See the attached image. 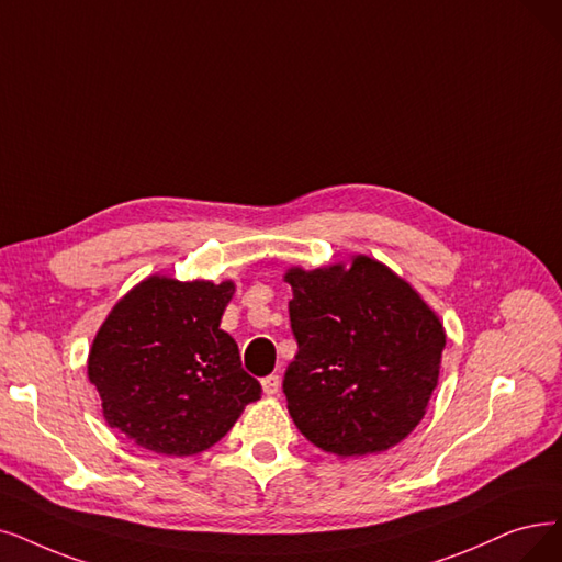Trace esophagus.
<instances>
[{
    "mask_svg": "<svg viewBox=\"0 0 562 562\" xmlns=\"http://www.w3.org/2000/svg\"><path fill=\"white\" fill-rule=\"evenodd\" d=\"M281 390V378L277 375V373H272V375H267V378H262V392L267 394V396H272V394H277Z\"/></svg>",
    "mask_w": 562,
    "mask_h": 562,
    "instance_id": "1",
    "label": "esophagus"
}]
</instances>
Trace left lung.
I'll list each match as a JSON object with an SVG mask.
<instances>
[{"mask_svg":"<svg viewBox=\"0 0 562 562\" xmlns=\"http://www.w3.org/2000/svg\"><path fill=\"white\" fill-rule=\"evenodd\" d=\"M297 355L283 394L297 429L325 452H385L413 434L438 387L445 327L387 265L352 256L290 267Z\"/></svg>","mask_w":562,"mask_h":562,"instance_id":"1","label":"left lung"}]
</instances>
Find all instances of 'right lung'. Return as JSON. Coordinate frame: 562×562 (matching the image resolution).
Masks as SVG:
<instances>
[{"label": "right lung", "instance_id": "right-lung-1", "mask_svg": "<svg viewBox=\"0 0 562 562\" xmlns=\"http://www.w3.org/2000/svg\"><path fill=\"white\" fill-rule=\"evenodd\" d=\"M233 281L151 274L112 306L87 357L103 419L156 454L191 457L226 436L260 398L221 316Z\"/></svg>", "mask_w": 562, "mask_h": 562}]
</instances>
